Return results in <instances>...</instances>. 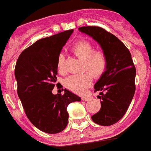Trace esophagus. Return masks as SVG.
<instances>
[{
	"instance_id": "esophagus-1",
	"label": "esophagus",
	"mask_w": 151,
	"mask_h": 151,
	"mask_svg": "<svg viewBox=\"0 0 151 151\" xmlns=\"http://www.w3.org/2000/svg\"><path fill=\"white\" fill-rule=\"evenodd\" d=\"M82 100L83 101H88V100H90V96H83L82 97Z\"/></svg>"
}]
</instances>
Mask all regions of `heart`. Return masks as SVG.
Returning a JSON list of instances; mask_svg holds the SVG:
<instances>
[{"label":"heart","mask_w":151,"mask_h":151,"mask_svg":"<svg viewBox=\"0 0 151 151\" xmlns=\"http://www.w3.org/2000/svg\"><path fill=\"white\" fill-rule=\"evenodd\" d=\"M75 55L83 61V71H88L83 74L72 75L67 78L65 84L68 88L77 93H82L92 84V74L98 78L106 69L107 59L102 51H94L92 45L87 41H79L72 47ZM57 68L60 73L65 71V56L60 53L57 59Z\"/></svg>","instance_id":"heart-1"}]
</instances>
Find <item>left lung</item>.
<instances>
[{"instance_id":"obj_1","label":"left lung","mask_w":151,"mask_h":151,"mask_svg":"<svg viewBox=\"0 0 151 151\" xmlns=\"http://www.w3.org/2000/svg\"><path fill=\"white\" fill-rule=\"evenodd\" d=\"M79 30L101 46L107 59L106 69L94 85L100 92L101 108L92 119L98 125H112L125 115L135 92L136 69L131 54L122 41L101 27L83 26Z\"/></svg>"}]
</instances>
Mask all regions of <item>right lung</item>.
Segmentation results:
<instances>
[{
    "label": "right lung",
    "instance_id": "add662e5",
    "mask_svg": "<svg viewBox=\"0 0 151 151\" xmlns=\"http://www.w3.org/2000/svg\"><path fill=\"white\" fill-rule=\"evenodd\" d=\"M73 29L39 39L26 48L17 59L15 78L17 95L26 116L36 128L47 134L63 131L68 123V105L81 98L68 89L54 95L57 59Z\"/></svg>",
    "mask_w": 151,
    "mask_h": 151
}]
</instances>
